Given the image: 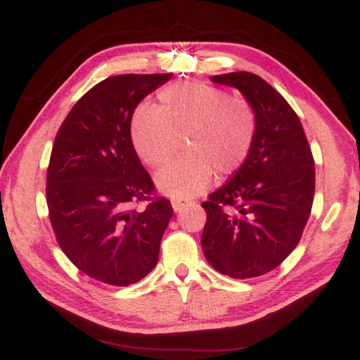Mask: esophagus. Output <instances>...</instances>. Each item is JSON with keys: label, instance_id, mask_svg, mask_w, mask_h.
I'll use <instances>...</instances> for the list:
<instances>
[{"label": "esophagus", "instance_id": "1", "mask_svg": "<svg viewBox=\"0 0 360 360\" xmlns=\"http://www.w3.org/2000/svg\"><path fill=\"white\" fill-rule=\"evenodd\" d=\"M191 203H193V201L191 200H172V206H174V210L175 211H184L186 206H190Z\"/></svg>", "mask_w": 360, "mask_h": 360}]
</instances>
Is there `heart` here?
I'll return each mask as SVG.
<instances>
[{"mask_svg": "<svg viewBox=\"0 0 360 360\" xmlns=\"http://www.w3.org/2000/svg\"><path fill=\"white\" fill-rule=\"evenodd\" d=\"M159 105H141L131 117L132 146L149 167H162L186 137L184 159L157 174L162 191L179 198L198 195L213 180L214 172L231 175L252 150L257 116L244 98L201 82H179L162 88Z\"/></svg>", "mask_w": 360, "mask_h": 360, "instance_id": "b5f03b06", "label": "heart"}]
</instances>
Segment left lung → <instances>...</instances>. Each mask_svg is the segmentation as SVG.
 Wrapping results in <instances>:
<instances>
[{
	"label": "left lung",
	"mask_w": 360,
	"mask_h": 360,
	"mask_svg": "<svg viewBox=\"0 0 360 360\" xmlns=\"http://www.w3.org/2000/svg\"><path fill=\"white\" fill-rule=\"evenodd\" d=\"M252 105L257 134L233 179L205 201V257L218 272L252 278L278 267L302 239L314 196V160L297 112L250 72L214 75Z\"/></svg>",
	"instance_id": "obj_1"
}]
</instances>
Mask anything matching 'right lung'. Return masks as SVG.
<instances>
[{"label": "right lung", "mask_w": 360, "mask_h": 360, "mask_svg": "<svg viewBox=\"0 0 360 360\" xmlns=\"http://www.w3.org/2000/svg\"><path fill=\"white\" fill-rule=\"evenodd\" d=\"M172 73L108 77L75 103L53 141L49 218L63 254L98 282L127 287L159 260L174 214L131 141V117ZM147 200L139 212L131 205Z\"/></svg>", "instance_id": "obj_1"}]
</instances>
